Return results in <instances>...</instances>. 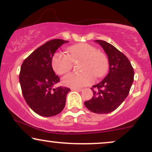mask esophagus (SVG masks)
Wrapping results in <instances>:
<instances>
[{"label":"esophagus","mask_w":152,"mask_h":152,"mask_svg":"<svg viewBox=\"0 0 152 152\" xmlns=\"http://www.w3.org/2000/svg\"><path fill=\"white\" fill-rule=\"evenodd\" d=\"M71 90L72 91H81L82 90V88H71Z\"/></svg>","instance_id":"esophagus-1"}]
</instances>
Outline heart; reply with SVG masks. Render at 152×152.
I'll return each instance as SVG.
<instances>
[{"instance_id":"obj_1","label":"heart","mask_w":152,"mask_h":152,"mask_svg":"<svg viewBox=\"0 0 152 152\" xmlns=\"http://www.w3.org/2000/svg\"><path fill=\"white\" fill-rule=\"evenodd\" d=\"M66 55L61 51L53 54L51 65L53 71L58 75L65 74L71 70L73 62L81 60L80 71L81 73H71L64 76L62 82L71 88H81L93 82L96 78L102 76L108 68V59L102 52L88 43H78L69 47Z\"/></svg>"}]
</instances>
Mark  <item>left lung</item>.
I'll return each mask as SVG.
<instances>
[{
	"label": "left lung",
	"instance_id": "1",
	"mask_svg": "<svg viewBox=\"0 0 152 152\" xmlns=\"http://www.w3.org/2000/svg\"><path fill=\"white\" fill-rule=\"evenodd\" d=\"M95 41L107 54L109 71L103 81L92 87L93 97L85 102L84 105L94 113L109 114L127 97L134 81V71L128 58L113 45L102 40Z\"/></svg>",
	"mask_w": 152,
	"mask_h": 152
}]
</instances>
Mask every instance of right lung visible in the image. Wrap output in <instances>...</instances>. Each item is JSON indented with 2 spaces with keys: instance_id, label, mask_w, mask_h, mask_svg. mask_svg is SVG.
Segmentation results:
<instances>
[{
  "instance_id": "1",
  "label": "right lung",
  "mask_w": 152,
  "mask_h": 152,
  "mask_svg": "<svg viewBox=\"0 0 152 152\" xmlns=\"http://www.w3.org/2000/svg\"><path fill=\"white\" fill-rule=\"evenodd\" d=\"M67 41L53 39L38 47L23 62L19 81L27 104L40 116L49 117L64 109L70 88H52L60 81L51 65L54 53Z\"/></svg>"
}]
</instances>
